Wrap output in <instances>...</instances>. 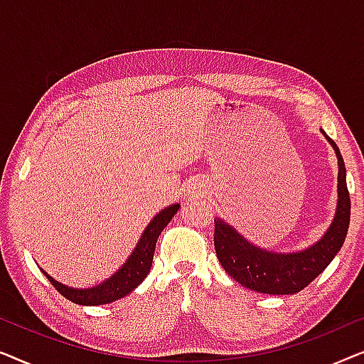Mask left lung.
I'll return each mask as SVG.
<instances>
[{"label":"left lung","instance_id":"1","mask_svg":"<svg viewBox=\"0 0 364 364\" xmlns=\"http://www.w3.org/2000/svg\"><path fill=\"white\" fill-rule=\"evenodd\" d=\"M323 132V131H321ZM325 134V132H323ZM326 136V134H325ZM338 157V207L331 227L315 245L296 253H273L248 243L235 228L215 218L213 245L223 270L240 285L267 295H293L310 285L345 242L350 227L351 200L346 187V168L340 149L326 136Z\"/></svg>","mask_w":364,"mask_h":364}]
</instances>
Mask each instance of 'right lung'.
Segmentation results:
<instances>
[{"instance_id":"1","label":"right lung","mask_w":364,"mask_h":364,"mask_svg":"<svg viewBox=\"0 0 364 364\" xmlns=\"http://www.w3.org/2000/svg\"><path fill=\"white\" fill-rule=\"evenodd\" d=\"M178 207H181L178 203H173V205L164 208L162 212H159L157 215L152 218V222L149 223L146 230H144L141 240H139L132 255L129 257V260L124 263V267L116 273V275H112L109 280L101 283V285L77 290V288H69L66 285H63V283L53 280L48 273H44V275H46L48 280L51 282V285L56 288L63 296H66L69 301L77 303V305H106V303L116 301L119 298L129 295L134 288L141 285L144 278L149 275V272H151L157 238L161 235L164 228L167 227V223L172 220V217L176 215Z\"/></svg>"}]
</instances>
